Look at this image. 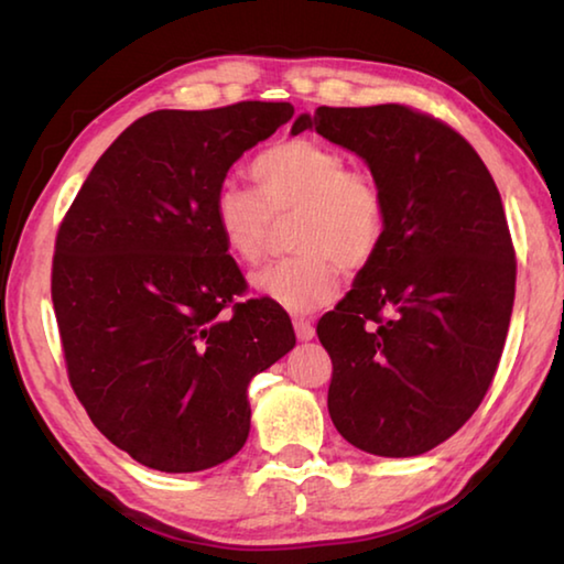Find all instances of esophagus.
Masks as SVG:
<instances>
[{
	"label": "esophagus",
	"instance_id": "1",
	"mask_svg": "<svg viewBox=\"0 0 564 564\" xmlns=\"http://www.w3.org/2000/svg\"><path fill=\"white\" fill-rule=\"evenodd\" d=\"M293 328H295V336H299V340H311L313 336H316V328H313L311 318L295 316L293 318Z\"/></svg>",
	"mask_w": 564,
	"mask_h": 564
}]
</instances>
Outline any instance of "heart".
I'll list each match as a JSON object with an SVG mask.
<instances>
[{
	"instance_id": "heart-1",
	"label": "heart",
	"mask_w": 564,
	"mask_h": 564,
	"mask_svg": "<svg viewBox=\"0 0 564 564\" xmlns=\"http://www.w3.org/2000/svg\"><path fill=\"white\" fill-rule=\"evenodd\" d=\"M248 171L256 191L224 184L212 212L228 256L243 265L261 261L273 218L295 214V253L251 279L265 299L291 313H311L336 299L343 269L373 263L388 234V202L370 171L350 169L340 151L305 137L265 147Z\"/></svg>"
}]
</instances>
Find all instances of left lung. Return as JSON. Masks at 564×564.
Instances as JSON below:
<instances>
[{"instance_id": "obj_1", "label": "left lung", "mask_w": 564, "mask_h": 564, "mask_svg": "<svg viewBox=\"0 0 564 564\" xmlns=\"http://www.w3.org/2000/svg\"><path fill=\"white\" fill-rule=\"evenodd\" d=\"M305 129L366 159L388 202L378 256L316 328L330 420L370 455H423L482 403L508 338L518 263L500 191L460 133L405 104L318 107L291 133Z\"/></svg>"}]
</instances>
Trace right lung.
I'll return each instance as SVG.
<instances>
[{"mask_svg": "<svg viewBox=\"0 0 564 564\" xmlns=\"http://www.w3.org/2000/svg\"><path fill=\"white\" fill-rule=\"evenodd\" d=\"M289 101L151 111L113 141L62 218L52 301L66 376L133 460L196 473L241 451L248 383L295 346L289 313L248 299L214 196Z\"/></svg>", "mask_w": 564, "mask_h": 564, "instance_id": "right-lung-1", "label": "right lung"}]
</instances>
